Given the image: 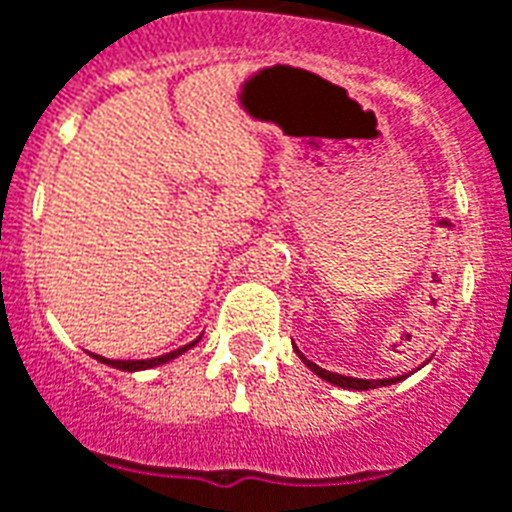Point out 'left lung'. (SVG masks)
Instances as JSON below:
<instances>
[{"label":"left lung","mask_w":512,"mask_h":512,"mask_svg":"<svg viewBox=\"0 0 512 512\" xmlns=\"http://www.w3.org/2000/svg\"><path fill=\"white\" fill-rule=\"evenodd\" d=\"M298 356H301V361L306 363L308 369L314 371L316 377H322L324 382L329 384H337V387H342V390H377V387H387V384H395V382H403L405 377H392V379H356V377H342V374H335V371H327L322 369V366H316V363L308 361L306 356H303L301 350H298Z\"/></svg>","instance_id":"1"}]
</instances>
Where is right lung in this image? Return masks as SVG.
Wrapping results in <instances>:
<instances>
[{"instance_id":"add662e5","label":"right lung","mask_w":512,"mask_h":512,"mask_svg":"<svg viewBox=\"0 0 512 512\" xmlns=\"http://www.w3.org/2000/svg\"><path fill=\"white\" fill-rule=\"evenodd\" d=\"M198 340H201V337H198ZM198 340L188 342V345L172 350V353H164V356H159V358H149V361H112V358H104V356H94V358H96V361H101V363H107V366H112V369L143 371V369H154V366H162V363L172 361V358H177V356H183V353H188V350L193 348Z\"/></svg>"}]
</instances>
